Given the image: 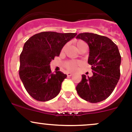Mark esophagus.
Wrapping results in <instances>:
<instances>
[{
    "label": "esophagus",
    "instance_id": "esophagus-1",
    "mask_svg": "<svg viewBox=\"0 0 132 132\" xmlns=\"http://www.w3.org/2000/svg\"><path fill=\"white\" fill-rule=\"evenodd\" d=\"M71 75H72V73H70V72L67 73V76H68V77H71Z\"/></svg>",
    "mask_w": 132,
    "mask_h": 132
}]
</instances>
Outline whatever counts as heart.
I'll list each match as a JSON object with an SVG mask.
<instances>
[{
    "instance_id": "1",
    "label": "heart",
    "mask_w": 132,
    "mask_h": 132,
    "mask_svg": "<svg viewBox=\"0 0 132 132\" xmlns=\"http://www.w3.org/2000/svg\"><path fill=\"white\" fill-rule=\"evenodd\" d=\"M75 44L77 45V48H78L82 45L86 44V43L82 40H77L75 41ZM78 65H80V62H77V61H68V62H67L65 64L66 68H67V69H68L69 70H71V71L75 70L77 68V66Z\"/></svg>"
}]
</instances>
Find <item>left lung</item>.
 I'll return each mask as SVG.
<instances>
[{
  "label": "left lung",
  "mask_w": 132,
  "mask_h": 132,
  "mask_svg": "<svg viewBox=\"0 0 132 132\" xmlns=\"http://www.w3.org/2000/svg\"><path fill=\"white\" fill-rule=\"evenodd\" d=\"M76 38L88 45V63L93 73L91 77L82 75L76 89L86 101L100 102L112 94L120 78L121 57L118 47L107 37L93 33H80Z\"/></svg>",
  "instance_id": "8db88e82"
}]
</instances>
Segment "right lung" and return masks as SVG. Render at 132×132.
I'll return each mask as SVG.
<instances>
[{
    "mask_svg": "<svg viewBox=\"0 0 132 132\" xmlns=\"http://www.w3.org/2000/svg\"><path fill=\"white\" fill-rule=\"evenodd\" d=\"M77 34L42 32L25 42L20 56L19 75L26 91L34 99L46 102L58 95L67 75L60 71L52 73L50 62Z\"/></svg>",
    "mask_w": 132,
    "mask_h": 132,
    "instance_id": "add662e5",
    "label": "right lung"
}]
</instances>
